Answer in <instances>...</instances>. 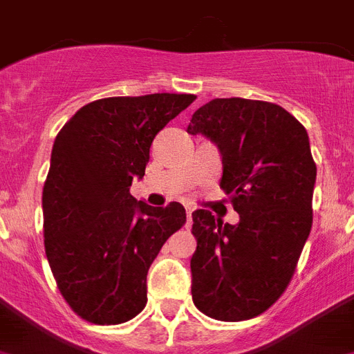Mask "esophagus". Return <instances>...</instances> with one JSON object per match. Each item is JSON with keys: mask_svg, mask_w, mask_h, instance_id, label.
I'll list each match as a JSON object with an SVG mask.
<instances>
[{"mask_svg": "<svg viewBox=\"0 0 354 354\" xmlns=\"http://www.w3.org/2000/svg\"><path fill=\"white\" fill-rule=\"evenodd\" d=\"M191 223H192V209L191 207H187V222H185L187 229L191 227Z\"/></svg>", "mask_w": 354, "mask_h": 354, "instance_id": "obj_1", "label": "esophagus"}]
</instances>
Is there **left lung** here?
<instances>
[{
  "label": "left lung",
  "mask_w": 354,
  "mask_h": 354,
  "mask_svg": "<svg viewBox=\"0 0 354 354\" xmlns=\"http://www.w3.org/2000/svg\"><path fill=\"white\" fill-rule=\"evenodd\" d=\"M187 132L218 147L220 187L240 214L231 225L205 209L192 212V301L216 320H249L286 291L311 232L317 165L309 136L280 105L243 97L205 103Z\"/></svg>",
  "instance_id": "1"
}]
</instances>
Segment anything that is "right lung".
Masks as SVG:
<instances>
[{
    "label": "right lung",
    "instance_id": "right-lung-1",
    "mask_svg": "<svg viewBox=\"0 0 354 354\" xmlns=\"http://www.w3.org/2000/svg\"><path fill=\"white\" fill-rule=\"evenodd\" d=\"M192 94L103 97L68 120L54 140L43 185L45 254L73 311L97 326L131 320L147 304V272L182 203L151 207L129 189L142 180L158 132Z\"/></svg>",
    "mask_w": 354,
    "mask_h": 354
}]
</instances>
